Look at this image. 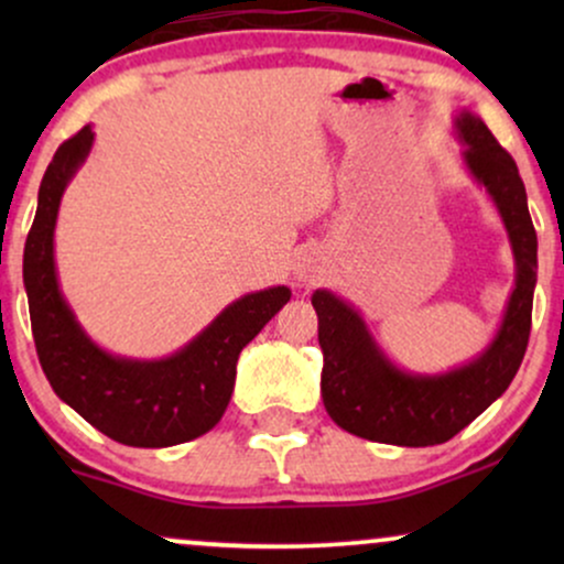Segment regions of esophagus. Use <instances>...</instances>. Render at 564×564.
<instances>
[{
	"label": "esophagus",
	"instance_id": "esophagus-1",
	"mask_svg": "<svg viewBox=\"0 0 564 564\" xmlns=\"http://www.w3.org/2000/svg\"><path fill=\"white\" fill-rule=\"evenodd\" d=\"M321 273H323V262H321L318 251H302V254L296 257L294 281L300 283V286H307V283H313L315 278H321Z\"/></svg>",
	"mask_w": 564,
	"mask_h": 564
}]
</instances>
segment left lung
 I'll use <instances>...</instances> for the list:
<instances>
[{
    "label": "left lung",
    "instance_id": "left-lung-1",
    "mask_svg": "<svg viewBox=\"0 0 564 564\" xmlns=\"http://www.w3.org/2000/svg\"><path fill=\"white\" fill-rule=\"evenodd\" d=\"M453 134L462 142L464 166L485 187L507 230L514 286L494 339L462 366L440 373L408 371L394 364L355 304L328 289H315L323 405L341 430L373 443L405 448L445 443L507 392L525 358L539 281V238L525 185L514 159L498 145L480 116L462 108L453 116Z\"/></svg>",
    "mask_w": 564,
    "mask_h": 564
}]
</instances>
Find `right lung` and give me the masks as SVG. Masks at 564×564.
I'll return each instance as SVG.
<instances>
[{
  "label": "right lung",
  "mask_w": 564,
  "mask_h": 564,
  "mask_svg": "<svg viewBox=\"0 0 564 564\" xmlns=\"http://www.w3.org/2000/svg\"><path fill=\"white\" fill-rule=\"evenodd\" d=\"M93 142V124H87L57 148L39 185L36 217L25 238L23 286L39 364L57 398L102 435L132 448H170L206 435L223 419L238 355L291 300V289L243 294L166 358H127L97 345L70 310L55 264L63 193Z\"/></svg>",
  "instance_id": "obj_1"
}]
</instances>
